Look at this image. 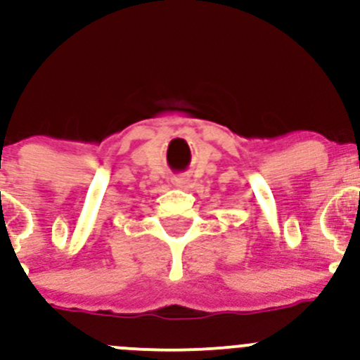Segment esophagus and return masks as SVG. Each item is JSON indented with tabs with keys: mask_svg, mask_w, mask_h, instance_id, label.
<instances>
[{
	"mask_svg": "<svg viewBox=\"0 0 360 360\" xmlns=\"http://www.w3.org/2000/svg\"><path fill=\"white\" fill-rule=\"evenodd\" d=\"M187 184H188L187 176H175V179H173V185H175V187H179V188L187 187Z\"/></svg>",
	"mask_w": 360,
	"mask_h": 360,
	"instance_id": "obj_1",
	"label": "esophagus"
}]
</instances>
